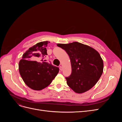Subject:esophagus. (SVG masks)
<instances>
[{
	"instance_id": "obj_1",
	"label": "esophagus",
	"mask_w": 122,
	"mask_h": 122,
	"mask_svg": "<svg viewBox=\"0 0 122 122\" xmlns=\"http://www.w3.org/2000/svg\"><path fill=\"white\" fill-rule=\"evenodd\" d=\"M60 71H62V67H61V66H60Z\"/></svg>"
}]
</instances>
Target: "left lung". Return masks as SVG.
Masks as SVG:
<instances>
[{
  "mask_svg": "<svg viewBox=\"0 0 122 122\" xmlns=\"http://www.w3.org/2000/svg\"><path fill=\"white\" fill-rule=\"evenodd\" d=\"M69 55L72 73L66 77L68 86L75 93L81 94L93 87L103 71V61L93 48L77 42L58 44Z\"/></svg>",
  "mask_w": 122,
  "mask_h": 122,
  "instance_id": "obj_1",
  "label": "left lung"
}]
</instances>
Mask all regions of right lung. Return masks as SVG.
Masks as SVG:
<instances>
[{
  "label": "right lung",
  "instance_id": "add662e5",
  "mask_svg": "<svg viewBox=\"0 0 122 122\" xmlns=\"http://www.w3.org/2000/svg\"><path fill=\"white\" fill-rule=\"evenodd\" d=\"M48 41L39 42L29 48L23 54L19 62L20 74L24 83L31 89L40 91L51 83L59 72V68L48 62H39L34 60H40L47 55L46 47Z\"/></svg>",
  "mask_w": 122,
  "mask_h": 122
}]
</instances>
